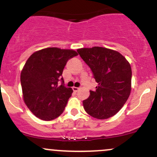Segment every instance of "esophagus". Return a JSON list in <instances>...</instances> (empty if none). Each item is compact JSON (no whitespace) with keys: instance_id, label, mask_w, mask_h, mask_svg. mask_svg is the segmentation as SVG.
<instances>
[{"instance_id":"esophagus-1","label":"esophagus","mask_w":157,"mask_h":157,"mask_svg":"<svg viewBox=\"0 0 157 157\" xmlns=\"http://www.w3.org/2000/svg\"><path fill=\"white\" fill-rule=\"evenodd\" d=\"M72 89H73L74 91H75V92H77V91H78V90L80 89V88L75 87V86H74V87H72Z\"/></svg>"}]
</instances>
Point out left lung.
Returning <instances> with one entry per match:
<instances>
[{
	"label": "left lung",
	"mask_w": 157,
	"mask_h": 157,
	"mask_svg": "<svg viewBox=\"0 0 157 157\" xmlns=\"http://www.w3.org/2000/svg\"><path fill=\"white\" fill-rule=\"evenodd\" d=\"M81 58L92 71L98 86L82 101L85 111L93 117H111L122 109L131 90V65L120 52L94 46L77 49Z\"/></svg>",
	"instance_id": "8db88e82"
}]
</instances>
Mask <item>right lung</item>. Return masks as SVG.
Wrapping results in <instances>:
<instances>
[{
    "label": "right lung",
    "mask_w": 157,
    "mask_h": 157,
    "mask_svg": "<svg viewBox=\"0 0 157 157\" xmlns=\"http://www.w3.org/2000/svg\"><path fill=\"white\" fill-rule=\"evenodd\" d=\"M77 55L72 49L52 47L29 57L21 71V87L25 104L37 117L49 121L63 112L73 90L64 86L61 75L67 61Z\"/></svg>",
    "instance_id": "1"
}]
</instances>
